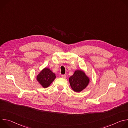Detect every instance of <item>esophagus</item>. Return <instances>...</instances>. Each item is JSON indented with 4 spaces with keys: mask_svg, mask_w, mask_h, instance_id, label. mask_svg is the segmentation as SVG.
<instances>
[{
    "mask_svg": "<svg viewBox=\"0 0 128 128\" xmlns=\"http://www.w3.org/2000/svg\"><path fill=\"white\" fill-rule=\"evenodd\" d=\"M61 77L63 78H66V76L65 75H64V74H62L61 75Z\"/></svg>",
    "mask_w": 128,
    "mask_h": 128,
    "instance_id": "esophagus-1",
    "label": "esophagus"
}]
</instances>
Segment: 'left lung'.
Listing matches in <instances>:
<instances>
[{
    "mask_svg": "<svg viewBox=\"0 0 128 128\" xmlns=\"http://www.w3.org/2000/svg\"><path fill=\"white\" fill-rule=\"evenodd\" d=\"M70 86L74 92H80L85 88L89 82V78L82 70H76L69 79Z\"/></svg>",
    "mask_w": 128,
    "mask_h": 128,
    "instance_id": "obj_1",
    "label": "left lung"
}]
</instances>
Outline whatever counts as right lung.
Returning a JSON list of instances; mask_svg holds the SVG:
<instances>
[{"instance_id": "right-lung-1", "label": "right lung", "mask_w": 128, "mask_h": 128, "mask_svg": "<svg viewBox=\"0 0 128 128\" xmlns=\"http://www.w3.org/2000/svg\"><path fill=\"white\" fill-rule=\"evenodd\" d=\"M55 78V74L46 68H44L37 76L38 81L44 88L48 87Z\"/></svg>"}]
</instances>
